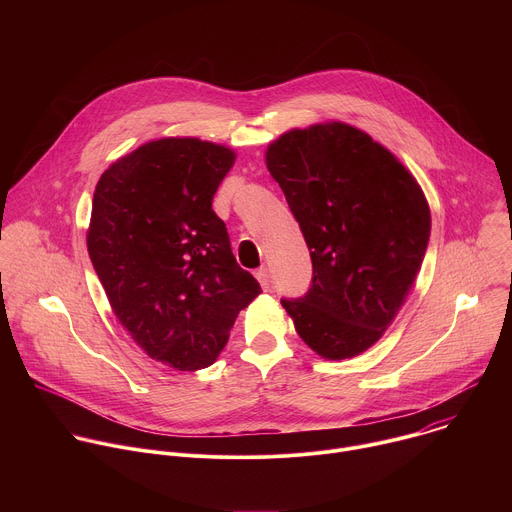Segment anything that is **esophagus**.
<instances>
[{"label": "esophagus", "instance_id": "esophagus-1", "mask_svg": "<svg viewBox=\"0 0 512 512\" xmlns=\"http://www.w3.org/2000/svg\"><path fill=\"white\" fill-rule=\"evenodd\" d=\"M255 277L259 279V283H261L263 289H269V281H271V279H269V269H267L265 265L255 271Z\"/></svg>", "mask_w": 512, "mask_h": 512}]
</instances>
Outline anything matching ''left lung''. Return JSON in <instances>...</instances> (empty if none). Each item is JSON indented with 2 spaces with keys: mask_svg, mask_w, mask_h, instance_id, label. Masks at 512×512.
I'll return each mask as SVG.
<instances>
[{
  "mask_svg": "<svg viewBox=\"0 0 512 512\" xmlns=\"http://www.w3.org/2000/svg\"><path fill=\"white\" fill-rule=\"evenodd\" d=\"M265 164L314 267L308 294L281 306L322 358L358 356L393 324L421 269L427 198L393 152L342 121L285 131L267 145Z\"/></svg>",
  "mask_w": 512,
  "mask_h": 512,
  "instance_id": "1",
  "label": "left lung"
}]
</instances>
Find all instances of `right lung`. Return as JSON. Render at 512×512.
<instances>
[{
	"label": "right lung",
	"instance_id": "add662e5",
	"mask_svg": "<svg viewBox=\"0 0 512 512\" xmlns=\"http://www.w3.org/2000/svg\"><path fill=\"white\" fill-rule=\"evenodd\" d=\"M235 158L198 137L145 141L93 194L87 247L111 310L145 354L176 371L210 367L261 294L212 210Z\"/></svg>",
	"mask_w": 512,
	"mask_h": 512
}]
</instances>
